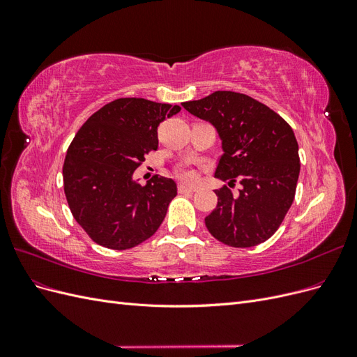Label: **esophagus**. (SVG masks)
Here are the masks:
<instances>
[{"instance_id": "1", "label": "esophagus", "mask_w": 357, "mask_h": 357, "mask_svg": "<svg viewBox=\"0 0 357 357\" xmlns=\"http://www.w3.org/2000/svg\"><path fill=\"white\" fill-rule=\"evenodd\" d=\"M198 188L195 186H186V185H178V192L180 193H190V192H197Z\"/></svg>"}]
</instances>
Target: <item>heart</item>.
Returning a JSON list of instances; mask_svg holds the SVG:
<instances>
[{"label": "heart", "instance_id": "obj_1", "mask_svg": "<svg viewBox=\"0 0 357 357\" xmlns=\"http://www.w3.org/2000/svg\"><path fill=\"white\" fill-rule=\"evenodd\" d=\"M180 177H181L183 180L190 181V180L195 178V174H193V172H192L190 169H188V168H181V169H180Z\"/></svg>", "mask_w": 357, "mask_h": 357}]
</instances>
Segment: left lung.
<instances>
[{"mask_svg": "<svg viewBox=\"0 0 357 357\" xmlns=\"http://www.w3.org/2000/svg\"><path fill=\"white\" fill-rule=\"evenodd\" d=\"M181 105L218 129L223 155L214 176L243 185L238 195L226 185L215 190L218 205L205 218L210 234L238 248L271 238L295 199L301 169L290 125L268 105L231 91Z\"/></svg>", "mask_w": 357, "mask_h": 357, "instance_id": "left-lung-1", "label": "left lung"}]
</instances>
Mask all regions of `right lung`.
<instances>
[{
    "label": "right lung",
    "instance_id": "1",
    "mask_svg": "<svg viewBox=\"0 0 357 357\" xmlns=\"http://www.w3.org/2000/svg\"><path fill=\"white\" fill-rule=\"evenodd\" d=\"M181 110L144 98H119L83 123L63 160L68 207L91 240L128 250L150 238L177 195L171 178L132 180L144 156L158 150V126Z\"/></svg>",
    "mask_w": 357,
    "mask_h": 357
}]
</instances>
